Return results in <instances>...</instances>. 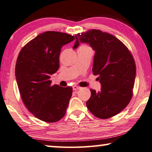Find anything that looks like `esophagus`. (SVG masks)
I'll return each mask as SVG.
<instances>
[{
  "instance_id": "obj_1",
  "label": "esophagus",
  "mask_w": 152,
  "mask_h": 152,
  "mask_svg": "<svg viewBox=\"0 0 152 152\" xmlns=\"http://www.w3.org/2000/svg\"><path fill=\"white\" fill-rule=\"evenodd\" d=\"M80 86H78L77 85H74V86H73V90H74V91L78 90V89H80Z\"/></svg>"
}]
</instances>
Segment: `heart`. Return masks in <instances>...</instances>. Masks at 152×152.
<instances>
[{
	"label": "heart",
	"mask_w": 152,
	"mask_h": 152,
	"mask_svg": "<svg viewBox=\"0 0 152 152\" xmlns=\"http://www.w3.org/2000/svg\"><path fill=\"white\" fill-rule=\"evenodd\" d=\"M87 47V46H86V45H82L80 47Z\"/></svg>",
	"instance_id": "obj_1"
}]
</instances>
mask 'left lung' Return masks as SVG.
<instances>
[{"label":"left lung","mask_w":152,"mask_h":152,"mask_svg":"<svg viewBox=\"0 0 152 152\" xmlns=\"http://www.w3.org/2000/svg\"><path fill=\"white\" fill-rule=\"evenodd\" d=\"M75 37L74 49L81 42L95 50L92 70L102 84L99 92L90 89L86 107L99 118L114 116L128 105L133 95L136 65L132 55L118 38L99 30H88Z\"/></svg>","instance_id":"1"}]
</instances>
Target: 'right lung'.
Wrapping results in <instances>:
<instances>
[{
    "instance_id": "add662e5",
    "label": "right lung",
    "mask_w": 152,
    "mask_h": 152,
    "mask_svg": "<svg viewBox=\"0 0 152 152\" xmlns=\"http://www.w3.org/2000/svg\"><path fill=\"white\" fill-rule=\"evenodd\" d=\"M74 39L66 33L47 31L24 45L18 55L15 77L21 99L42 121L57 122L66 114L72 88L52 86L49 78L59 67L62 46Z\"/></svg>"
}]
</instances>
